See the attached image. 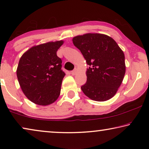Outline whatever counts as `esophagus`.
Wrapping results in <instances>:
<instances>
[{
  "label": "esophagus",
  "instance_id": "34e87169",
  "mask_svg": "<svg viewBox=\"0 0 149 149\" xmlns=\"http://www.w3.org/2000/svg\"><path fill=\"white\" fill-rule=\"evenodd\" d=\"M76 71H77V70H76V68H75V69H74V70H72V71L71 72V74H72L73 75H74L75 74H76Z\"/></svg>",
  "mask_w": 149,
  "mask_h": 149
}]
</instances>
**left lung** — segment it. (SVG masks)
I'll list each match as a JSON object with an SVG mask.
<instances>
[{
    "label": "left lung",
    "mask_w": 149,
    "mask_h": 149,
    "mask_svg": "<svg viewBox=\"0 0 149 149\" xmlns=\"http://www.w3.org/2000/svg\"><path fill=\"white\" fill-rule=\"evenodd\" d=\"M89 68L84 94L93 100L106 101L114 97L125 73V56L114 39L107 35L87 33L73 38Z\"/></svg>",
    "instance_id": "obj_1"
}]
</instances>
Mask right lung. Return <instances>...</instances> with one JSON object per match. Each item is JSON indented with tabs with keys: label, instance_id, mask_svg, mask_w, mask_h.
<instances>
[{
	"label": "right lung",
	"instance_id": "obj_1",
	"mask_svg": "<svg viewBox=\"0 0 149 149\" xmlns=\"http://www.w3.org/2000/svg\"><path fill=\"white\" fill-rule=\"evenodd\" d=\"M63 42L58 41L34 46L20 58L17 79L24 95L35 104L49 105L59 97L65 74L56 52Z\"/></svg>",
	"mask_w": 149,
	"mask_h": 149
}]
</instances>
